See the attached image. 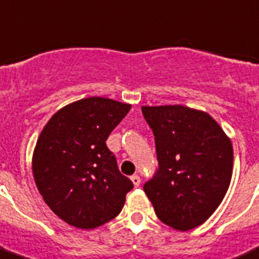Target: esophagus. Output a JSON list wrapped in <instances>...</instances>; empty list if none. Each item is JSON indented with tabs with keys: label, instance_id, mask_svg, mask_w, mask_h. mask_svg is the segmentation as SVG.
<instances>
[{
	"label": "esophagus",
	"instance_id": "obj_1",
	"mask_svg": "<svg viewBox=\"0 0 259 259\" xmlns=\"http://www.w3.org/2000/svg\"><path fill=\"white\" fill-rule=\"evenodd\" d=\"M130 179H132L133 184H134L135 188H138V187H139V185H141V178H139V176H138V175H133Z\"/></svg>",
	"mask_w": 259,
	"mask_h": 259
}]
</instances>
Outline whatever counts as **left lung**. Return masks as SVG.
<instances>
[{"mask_svg": "<svg viewBox=\"0 0 259 259\" xmlns=\"http://www.w3.org/2000/svg\"><path fill=\"white\" fill-rule=\"evenodd\" d=\"M158 170L143 189L163 224L194 229L216 211L233 175V144L212 116L180 105L143 106Z\"/></svg>", "mask_w": 259, "mask_h": 259, "instance_id": "left-lung-1", "label": "left lung"}]
</instances>
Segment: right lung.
<instances>
[{
	"mask_svg": "<svg viewBox=\"0 0 259 259\" xmlns=\"http://www.w3.org/2000/svg\"><path fill=\"white\" fill-rule=\"evenodd\" d=\"M132 105L89 97L65 106L46 124L33 153L35 185L66 224L91 230L115 219L133 183L106 146Z\"/></svg>",
	"mask_w": 259,
	"mask_h": 259,
	"instance_id": "right-lung-1",
	"label": "right lung"
}]
</instances>
